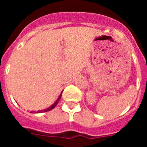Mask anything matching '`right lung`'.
<instances>
[{
  "mask_svg": "<svg viewBox=\"0 0 147 147\" xmlns=\"http://www.w3.org/2000/svg\"><path fill=\"white\" fill-rule=\"evenodd\" d=\"M62 93H61V94L59 95V96L58 97L57 100V101H56V102H54V104H53V105H51V107H48V108L45 109V110H40V111H38V112H37V113L47 112V111H49V110H52V109H54V107H56V105H57V104H58V102H59V99H60V98H61V96H62ZM31 113H35V112H31Z\"/></svg>",
  "mask_w": 147,
  "mask_h": 147,
  "instance_id": "1",
  "label": "right lung"
}]
</instances>
